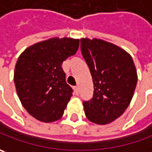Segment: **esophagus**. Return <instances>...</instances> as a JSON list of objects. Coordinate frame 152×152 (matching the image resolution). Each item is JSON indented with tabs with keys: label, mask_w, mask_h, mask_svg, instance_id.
Instances as JSON below:
<instances>
[{
	"label": "esophagus",
	"mask_w": 152,
	"mask_h": 152,
	"mask_svg": "<svg viewBox=\"0 0 152 152\" xmlns=\"http://www.w3.org/2000/svg\"><path fill=\"white\" fill-rule=\"evenodd\" d=\"M74 90H75V93H76V94H79V88L76 86V87H74Z\"/></svg>",
	"instance_id": "esophagus-1"
}]
</instances>
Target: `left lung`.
Returning <instances> with one entry per match:
<instances>
[{"instance_id": "1", "label": "left lung", "mask_w": 152, "mask_h": 152, "mask_svg": "<svg viewBox=\"0 0 152 152\" xmlns=\"http://www.w3.org/2000/svg\"><path fill=\"white\" fill-rule=\"evenodd\" d=\"M83 56L94 83V96L84 101L90 122L105 125L123 114L131 102L138 81L131 55L122 48L101 39H81Z\"/></svg>"}]
</instances>
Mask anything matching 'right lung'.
<instances>
[{
    "label": "right lung",
    "mask_w": 152,
    "mask_h": 152,
    "mask_svg": "<svg viewBox=\"0 0 152 152\" xmlns=\"http://www.w3.org/2000/svg\"><path fill=\"white\" fill-rule=\"evenodd\" d=\"M79 39L52 37L30 46L18 57L14 69L17 94L24 109L43 122L59 120L72 96L62 64L74 55Z\"/></svg>",
    "instance_id": "right-lung-1"
}]
</instances>
